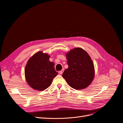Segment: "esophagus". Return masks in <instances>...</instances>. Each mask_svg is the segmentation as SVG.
Wrapping results in <instances>:
<instances>
[{
	"label": "esophagus",
	"instance_id": "34e87169",
	"mask_svg": "<svg viewBox=\"0 0 123 123\" xmlns=\"http://www.w3.org/2000/svg\"><path fill=\"white\" fill-rule=\"evenodd\" d=\"M63 71H64V69H62V70L58 72V73H59L60 75H61V74H62V73H63Z\"/></svg>",
	"mask_w": 123,
	"mask_h": 123
}]
</instances>
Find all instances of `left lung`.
<instances>
[{"instance_id":"left-lung-1","label":"left lung","mask_w":123,"mask_h":123,"mask_svg":"<svg viewBox=\"0 0 123 123\" xmlns=\"http://www.w3.org/2000/svg\"><path fill=\"white\" fill-rule=\"evenodd\" d=\"M68 68L64 71L62 77L70 87L81 90L87 88L92 82L95 75L91 58L86 52L76 48L66 54Z\"/></svg>"}]
</instances>
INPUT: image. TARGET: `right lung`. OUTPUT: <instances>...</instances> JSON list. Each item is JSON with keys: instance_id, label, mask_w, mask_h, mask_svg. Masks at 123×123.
Returning a JSON list of instances; mask_svg holds the SVG:
<instances>
[{"instance_id": "obj_1", "label": "right lung", "mask_w": 123, "mask_h": 123, "mask_svg": "<svg viewBox=\"0 0 123 123\" xmlns=\"http://www.w3.org/2000/svg\"><path fill=\"white\" fill-rule=\"evenodd\" d=\"M47 54L38 52L28 60L25 69L27 82L34 89L43 91L49 87L58 73Z\"/></svg>"}]
</instances>
